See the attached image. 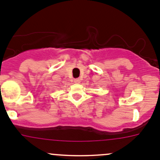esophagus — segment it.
<instances>
[{
    "label": "esophagus",
    "mask_w": 160,
    "mask_h": 160,
    "mask_svg": "<svg viewBox=\"0 0 160 160\" xmlns=\"http://www.w3.org/2000/svg\"><path fill=\"white\" fill-rule=\"evenodd\" d=\"M74 83H80V80L79 78H77V79H74Z\"/></svg>",
    "instance_id": "34e87169"
}]
</instances>
